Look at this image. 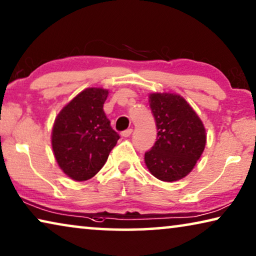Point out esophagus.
<instances>
[{"label":"esophagus","instance_id":"34e87169","mask_svg":"<svg viewBox=\"0 0 256 256\" xmlns=\"http://www.w3.org/2000/svg\"><path fill=\"white\" fill-rule=\"evenodd\" d=\"M132 131H133L132 128H128V130H125V131L122 132L120 134H122V136H131Z\"/></svg>","mask_w":256,"mask_h":256}]
</instances>
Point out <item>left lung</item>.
Returning <instances> with one entry per match:
<instances>
[{
    "label": "left lung",
    "mask_w": 256,
    "mask_h": 256,
    "mask_svg": "<svg viewBox=\"0 0 256 256\" xmlns=\"http://www.w3.org/2000/svg\"><path fill=\"white\" fill-rule=\"evenodd\" d=\"M150 106L158 128V139L144 152L152 176L176 182L193 170L206 146L204 123L188 101L174 93H152Z\"/></svg>",
    "instance_id": "8db88e82"
}]
</instances>
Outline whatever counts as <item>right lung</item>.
Returning a JSON list of instances; mask_svg holds the SVG:
<instances>
[{
	"label": "right lung",
	"mask_w": 256,
	"mask_h": 256,
	"mask_svg": "<svg viewBox=\"0 0 256 256\" xmlns=\"http://www.w3.org/2000/svg\"><path fill=\"white\" fill-rule=\"evenodd\" d=\"M108 90L86 88L57 115L52 146L57 164L77 182L94 177L108 160L120 134L104 112Z\"/></svg>",
	"instance_id": "obj_1"
}]
</instances>
